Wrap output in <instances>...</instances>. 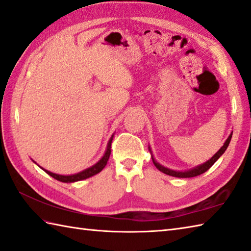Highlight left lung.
I'll return each mask as SVG.
<instances>
[{
    "label": "left lung",
    "instance_id": "obj_1",
    "mask_svg": "<svg viewBox=\"0 0 251 251\" xmlns=\"http://www.w3.org/2000/svg\"><path fill=\"white\" fill-rule=\"evenodd\" d=\"M231 135H233V132L229 134V136L227 138V140L225 141L224 145L222 146V148L217 151V152L213 155V157H211L207 162H205L204 164L202 165H199V166H197L195 168L192 169H189V170H184V172H178V170H173V169H169L167 167H164L162 166V165L158 164L156 160L154 159L153 155H152V159H153V163L156 166V168H157L158 170H160V172L166 174V175H169V176H173V177H178V178H191V177H196V176H199V175L205 173L207 169H210L212 167V165H213L217 159H219L222 155L224 154V152L226 151V149L228 148V144L230 142V139H231ZM150 149V146H149ZM150 152H151V149H150ZM152 153V152H151Z\"/></svg>",
    "mask_w": 251,
    "mask_h": 251
}]
</instances>
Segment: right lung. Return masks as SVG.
Returning <instances> with one entry per match:
<instances>
[{
	"instance_id": "add662e5",
	"label": "right lung",
	"mask_w": 251,
	"mask_h": 251,
	"mask_svg": "<svg viewBox=\"0 0 251 251\" xmlns=\"http://www.w3.org/2000/svg\"><path fill=\"white\" fill-rule=\"evenodd\" d=\"M112 139H113V134H112V136L110 138L109 142H108L107 150H106V152H105V154H103L102 157L100 158V160H99V162H97L95 165H93L92 167L84 169L83 172H79L77 174L68 175V176H65V175H58V174L51 173V172H49V170H47V169H44V168L40 167V166L39 167L41 169H44L45 172L48 174V175H50L52 178H54V179H56V180H59V181H62V182H75V181L84 180V179H87L89 177L94 176V175L100 173L101 170L105 168V166L107 165L108 159H109L110 153H111V142H112Z\"/></svg>"
}]
</instances>
